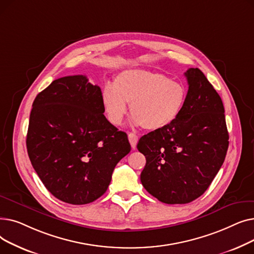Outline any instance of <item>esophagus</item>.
I'll return each instance as SVG.
<instances>
[{
    "label": "esophagus",
    "mask_w": 254,
    "mask_h": 254,
    "mask_svg": "<svg viewBox=\"0 0 254 254\" xmlns=\"http://www.w3.org/2000/svg\"><path fill=\"white\" fill-rule=\"evenodd\" d=\"M128 140H129V143L131 145V148L135 149L136 146H137V143H138V136L135 134V132H129Z\"/></svg>",
    "instance_id": "obj_1"
}]
</instances>
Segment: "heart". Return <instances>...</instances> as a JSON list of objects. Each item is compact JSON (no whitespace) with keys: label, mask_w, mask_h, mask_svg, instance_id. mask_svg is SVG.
I'll use <instances>...</instances> for the list:
<instances>
[{"label":"heart","mask_w":254,"mask_h":254,"mask_svg":"<svg viewBox=\"0 0 254 254\" xmlns=\"http://www.w3.org/2000/svg\"><path fill=\"white\" fill-rule=\"evenodd\" d=\"M188 99L183 84L168 76L143 70L118 74L113 85H106L102 102L109 122L119 126L129 104L134 123L148 130L163 129L180 116Z\"/></svg>","instance_id":"1"}]
</instances>
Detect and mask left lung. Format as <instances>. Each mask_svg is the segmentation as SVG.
<instances>
[{"mask_svg": "<svg viewBox=\"0 0 254 254\" xmlns=\"http://www.w3.org/2000/svg\"><path fill=\"white\" fill-rule=\"evenodd\" d=\"M188 99L169 127L140 138L146 157L141 173L144 189L166 204H188L201 196L215 178L229 148L221 98L204 73H184Z\"/></svg>", "mask_w": 254, "mask_h": 254, "instance_id": "obj_1", "label": "left lung"}]
</instances>
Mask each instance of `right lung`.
I'll use <instances>...</instances> for the list:
<instances>
[{
	"label": "right lung",
	"mask_w": 254,
	"mask_h": 254,
	"mask_svg": "<svg viewBox=\"0 0 254 254\" xmlns=\"http://www.w3.org/2000/svg\"><path fill=\"white\" fill-rule=\"evenodd\" d=\"M104 112L100 86L83 75L55 80L33 103L26 135L30 161L48 191L64 203L96 201L130 151L127 135Z\"/></svg>",
	"instance_id": "obj_1"
}]
</instances>
